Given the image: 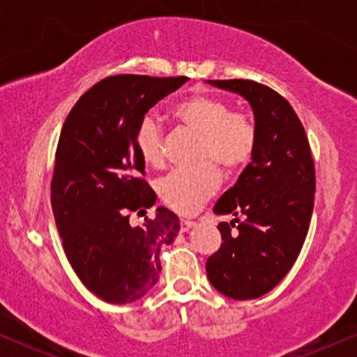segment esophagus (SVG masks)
I'll list each match as a JSON object with an SVG mask.
<instances>
[{
  "instance_id": "1",
  "label": "esophagus",
  "mask_w": 357,
  "mask_h": 357,
  "mask_svg": "<svg viewBox=\"0 0 357 357\" xmlns=\"http://www.w3.org/2000/svg\"><path fill=\"white\" fill-rule=\"evenodd\" d=\"M195 227H196L195 221H190V220H183L181 221V231H190Z\"/></svg>"
}]
</instances>
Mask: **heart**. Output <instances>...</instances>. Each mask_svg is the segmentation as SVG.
<instances>
[{
    "label": "heart",
    "mask_w": 357,
    "mask_h": 357,
    "mask_svg": "<svg viewBox=\"0 0 357 357\" xmlns=\"http://www.w3.org/2000/svg\"><path fill=\"white\" fill-rule=\"evenodd\" d=\"M173 114L188 132L198 137L195 161L203 165L171 173L159 184V195L173 210L192 215L218 190L215 167L223 174H235L248 165L255 153L257 132L250 119L233 114L227 102L210 96L179 102ZM136 149L147 166H162V132L154 116H146L139 124Z\"/></svg>",
    "instance_id": "1"
}]
</instances>
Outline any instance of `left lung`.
Returning <instances> with one entry per match:
<instances>
[{"label":"left lung","mask_w":357,"mask_h":357,"mask_svg":"<svg viewBox=\"0 0 357 357\" xmlns=\"http://www.w3.org/2000/svg\"><path fill=\"white\" fill-rule=\"evenodd\" d=\"M206 84L243 97L255 121L252 162L213 208L243 220L218 225L223 243L206 261L220 294L248 301L270 292L301 253L314 210V159L296 110L275 90L252 80Z\"/></svg>","instance_id":"1"}]
</instances>
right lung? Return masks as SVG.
Here are the masks:
<instances>
[{"mask_svg": "<svg viewBox=\"0 0 357 357\" xmlns=\"http://www.w3.org/2000/svg\"><path fill=\"white\" fill-rule=\"evenodd\" d=\"M188 77L116 75L80 97L61 127L52 179V210L72 268L109 304L144 297L161 273L159 252L178 236L179 218L165 206L141 227L155 195L141 178L146 162L136 130L147 110Z\"/></svg>", "mask_w": 357, "mask_h": 357, "instance_id": "1", "label": "right lung"}]
</instances>
